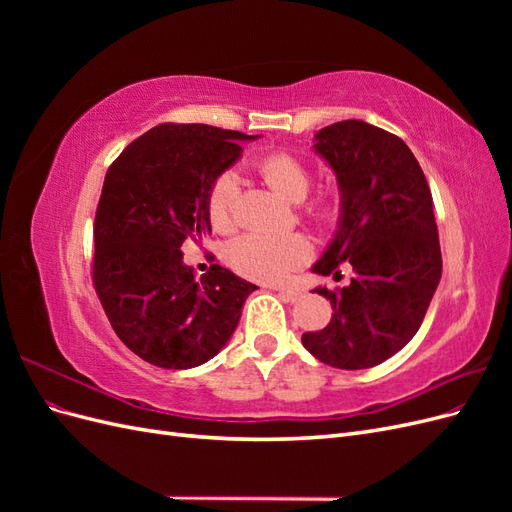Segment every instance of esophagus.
Wrapping results in <instances>:
<instances>
[{
	"instance_id": "34e87169",
	"label": "esophagus",
	"mask_w": 512,
	"mask_h": 512,
	"mask_svg": "<svg viewBox=\"0 0 512 512\" xmlns=\"http://www.w3.org/2000/svg\"><path fill=\"white\" fill-rule=\"evenodd\" d=\"M275 292L280 294L282 299H286V301H297L299 297H301V290L299 288H275Z\"/></svg>"
}]
</instances>
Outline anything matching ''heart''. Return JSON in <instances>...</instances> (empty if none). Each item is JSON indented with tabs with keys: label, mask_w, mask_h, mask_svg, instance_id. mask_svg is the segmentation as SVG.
Here are the masks:
<instances>
[{
	"label": "heart",
	"mask_w": 512,
	"mask_h": 512,
	"mask_svg": "<svg viewBox=\"0 0 512 512\" xmlns=\"http://www.w3.org/2000/svg\"><path fill=\"white\" fill-rule=\"evenodd\" d=\"M258 173L271 188L290 203H301L307 198L312 173L303 160L290 153H271L258 162ZM239 198V185L235 173H222L211 183L207 196L209 222L218 232H226L235 224V209ZM312 218L329 222L335 215L331 200H318L309 207ZM312 254V245L301 235H269V232H247L230 243L228 262L232 269L256 282L277 284L284 282L297 267Z\"/></svg>",
	"instance_id": "1"
}]
</instances>
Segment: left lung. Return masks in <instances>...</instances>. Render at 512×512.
<instances>
[{"label":"left lung","mask_w":512,"mask_h":512,"mask_svg":"<svg viewBox=\"0 0 512 512\" xmlns=\"http://www.w3.org/2000/svg\"><path fill=\"white\" fill-rule=\"evenodd\" d=\"M314 153L335 173L339 218L312 271L337 275L339 262H350L354 275L339 292L314 288L331 301L333 316L301 342L331 367L367 369L410 342L440 284L433 200L410 147L367 121L322 128Z\"/></svg>","instance_id":"left-lung-1"}]
</instances>
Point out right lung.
Returning <instances> with one entry per match:
<instances>
[{
  "label": "right lung",
  "instance_id": "1",
  "mask_svg": "<svg viewBox=\"0 0 512 512\" xmlns=\"http://www.w3.org/2000/svg\"><path fill=\"white\" fill-rule=\"evenodd\" d=\"M256 138L164 123L108 168L94 224V284L117 337L151 365L190 369L213 359L258 288L220 265L196 280L181 252L183 241L211 235V183Z\"/></svg>",
  "mask_w": 512,
  "mask_h": 512
}]
</instances>
